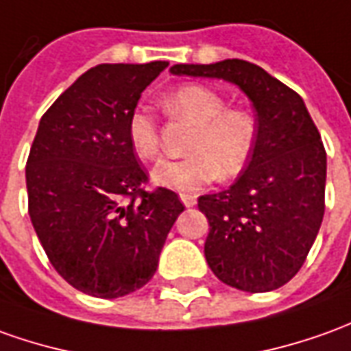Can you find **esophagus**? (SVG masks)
Masks as SVG:
<instances>
[{
	"instance_id": "obj_1",
	"label": "esophagus",
	"mask_w": 351,
	"mask_h": 351,
	"mask_svg": "<svg viewBox=\"0 0 351 351\" xmlns=\"http://www.w3.org/2000/svg\"><path fill=\"white\" fill-rule=\"evenodd\" d=\"M180 199L187 208L195 206V204H197V197H195V195H181Z\"/></svg>"
}]
</instances>
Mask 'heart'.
I'll list each match as a JSON object with an SVG mask.
<instances>
[{"label":"heart","mask_w":351,"mask_h":351,"mask_svg":"<svg viewBox=\"0 0 351 351\" xmlns=\"http://www.w3.org/2000/svg\"><path fill=\"white\" fill-rule=\"evenodd\" d=\"M171 116L185 118L195 130L181 160H166L152 171L162 187L189 193L217 178L233 180L248 166L258 145V120L246 106H227L216 89L202 84H185L164 97ZM128 141L141 160L152 162L160 154L158 125L151 112L137 108L128 120Z\"/></svg>","instance_id":"heart-1"}]
</instances>
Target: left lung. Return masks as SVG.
I'll list each match as a JSON object with an SVG mask.
<instances>
[{
	"mask_svg": "<svg viewBox=\"0 0 351 351\" xmlns=\"http://www.w3.org/2000/svg\"><path fill=\"white\" fill-rule=\"evenodd\" d=\"M173 74L233 82L256 108L258 145L229 189L199 199L204 256L219 281L267 292L300 271L325 214L327 152L302 97L248 60L173 64Z\"/></svg>",
	"mask_w": 351,
	"mask_h": 351,
	"instance_id": "8db88e82",
	"label": "left lung"
}]
</instances>
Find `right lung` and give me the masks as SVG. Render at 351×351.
<instances>
[{
	"instance_id": "obj_1",
	"label": "right lung",
	"mask_w": 351,
	"mask_h": 351,
	"mask_svg": "<svg viewBox=\"0 0 351 351\" xmlns=\"http://www.w3.org/2000/svg\"><path fill=\"white\" fill-rule=\"evenodd\" d=\"M168 66L99 64L42 116L26 160L28 214L64 281L97 298L145 287L183 212L149 176L128 141V120L145 88Z\"/></svg>"
}]
</instances>
